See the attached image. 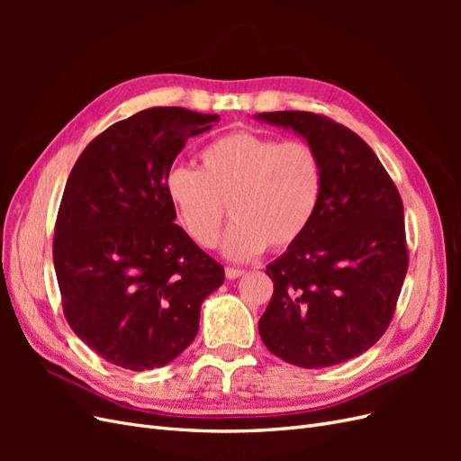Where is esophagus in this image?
Returning <instances> with one entry per match:
<instances>
[{
	"instance_id": "34e87169",
	"label": "esophagus",
	"mask_w": 461,
	"mask_h": 461,
	"mask_svg": "<svg viewBox=\"0 0 461 461\" xmlns=\"http://www.w3.org/2000/svg\"><path fill=\"white\" fill-rule=\"evenodd\" d=\"M225 275H227V278H229V281H234V278H239V276H242V275H244V269H236V267H227V269H225Z\"/></svg>"
}]
</instances>
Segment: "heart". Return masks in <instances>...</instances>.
Listing matches in <instances>:
<instances>
[{"mask_svg": "<svg viewBox=\"0 0 461 461\" xmlns=\"http://www.w3.org/2000/svg\"><path fill=\"white\" fill-rule=\"evenodd\" d=\"M200 169L175 165L165 176L167 198L180 225L202 248H213L227 217L222 252L249 259L296 244L312 227L325 192V165L305 140L234 131L200 151Z\"/></svg>", "mask_w": 461, "mask_h": 461, "instance_id": "obj_1", "label": "heart"}]
</instances>
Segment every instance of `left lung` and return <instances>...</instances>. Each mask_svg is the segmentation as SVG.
<instances>
[{"instance_id": "left-lung-1", "label": "left lung", "mask_w": 461, "mask_h": 461, "mask_svg": "<svg viewBox=\"0 0 461 461\" xmlns=\"http://www.w3.org/2000/svg\"><path fill=\"white\" fill-rule=\"evenodd\" d=\"M258 117L302 134L325 165L312 227L267 265L275 290L258 325L261 340L292 366H337L367 352L394 317L410 261L400 192L344 124L310 111Z\"/></svg>"}]
</instances>
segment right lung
I'll use <instances>...</instances> for the list:
<instances>
[{
    "mask_svg": "<svg viewBox=\"0 0 461 461\" xmlns=\"http://www.w3.org/2000/svg\"><path fill=\"white\" fill-rule=\"evenodd\" d=\"M219 115L149 107L111 124L80 153L55 221L53 265L67 323L131 371L186 350L202 302L225 269L175 225L165 176L190 136Z\"/></svg>",
    "mask_w": 461,
    "mask_h": 461,
    "instance_id": "right-lung-1",
    "label": "right lung"
}]
</instances>
